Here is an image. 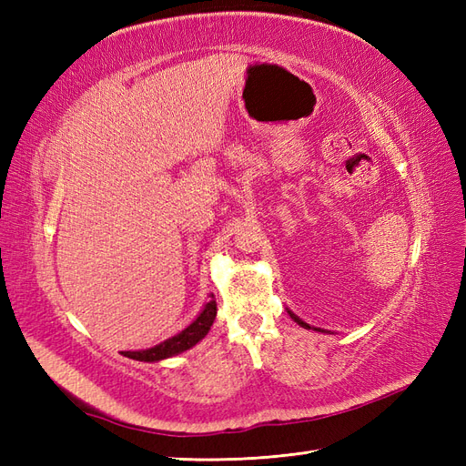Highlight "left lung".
<instances>
[{
  "mask_svg": "<svg viewBox=\"0 0 466 466\" xmlns=\"http://www.w3.org/2000/svg\"><path fill=\"white\" fill-rule=\"evenodd\" d=\"M289 314H290V316H292V319H294V322H299V324H300V326H302V329H309V330H310V329H312V326H310V324H306V322H304V320H300V319H299V316H296V314H294V312H290V310H289ZM314 330H319V332H324V330H320V329H314Z\"/></svg>",
  "mask_w": 466,
  "mask_h": 466,
  "instance_id": "8db88e82",
  "label": "left lung"
}]
</instances>
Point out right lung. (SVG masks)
Listing matches in <instances>:
<instances>
[{"instance_id":"1","label":"right lung","mask_w":466,"mask_h":466,"mask_svg":"<svg viewBox=\"0 0 466 466\" xmlns=\"http://www.w3.org/2000/svg\"><path fill=\"white\" fill-rule=\"evenodd\" d=\"M212 299H214V294H212ZM214 319H216V300H210V302H206L204 310L198 314V319L190 326H187V329H184L180 334H176V336H172V339L152 346V349L126 350L122 354L127 356V359H134L140 362H157V360L170 359V356H176L184 350H190L192 346L200 342L208 334V330H210V326L214 324Z\"/></svg>"}]
</instances>
